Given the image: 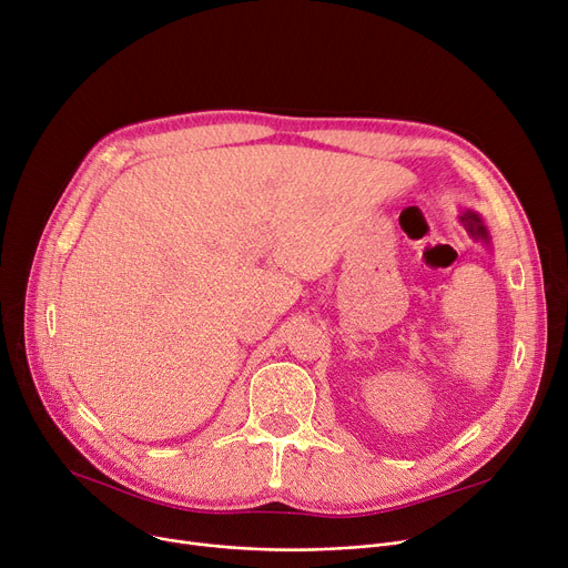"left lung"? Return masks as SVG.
<instances>
[{
	"label": "left lung",
	"mask_w": 568,
	"mask_h": 568,
	"mask_svg": "<svg viewBox=\"0 0 568 568\" xmlns=\"http://www.w3.org/2000/svg\"><path fill=\"white\" fill-rule=\"evenodd\" d=\"M459 220H462L464 230L468 232V236L476 239V241H480V243H485L487 248H491V236H489V230H487V225L483 223V217H480L476 211H468V209H466V211L459 215Z\"/></svg>",
	"instance_id": "8db88e82"
}]
</instances>
